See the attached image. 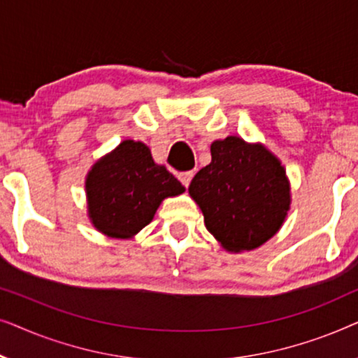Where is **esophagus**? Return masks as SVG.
I'll return each mask as SVG.
<instances>
[{"label":"esophagus","mask_w":358,"mask_h":358,"mask_svg":"<svg viewBox=\"0 0 358 358\" xmlns=\"http://www.w3.org/2000/svg\"><path fill=\"white\" fill-rule=\"evenodd\" d=\"M178 178H179L180 182H182L184 187H189L190 180H192V178H194V171H185V173H179Z\"/></svg>","instance_id":"obj_1"}]
</instances>
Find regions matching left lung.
I'll return each instance as SVG.
<instances>
[{
  "mask_svg": "<svg viewBox=\"0 0 358 358\" xmlns=\"http://www.w3.org/2000/svg\"><path fill=\"white\" fill-rule=\"evenodd\" d=\"M210 151L212 163L195 174L190 197L227 251L256 249L280 229L290 210L285 169L266 146L239 136L213 141Z\"/></svg>",
  "mask_w": 358,
  "mask_h": 358,
  "instance_id": "left-lung-1",
  "label": "left lung"
}]
</instances>
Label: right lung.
Segmentation results:
<instances>
[{
  "instance_id": "1",
  "label": "right lung",
  "mask_w": 358,
  "mask_h": 358,
  "mask_svg": "<svg viewBox=\"0 0 358 358\" xmlns=\"http://www.w3.org/2000/svg\"><path fill=\"white\" fill-rule=\"evenodd\" d=\"M184 190L164 166L155 163L148 146L124 140L87 173V215L97 231L127 239L153 220L166 197Z\"/></svg>"
}]
</instances>
